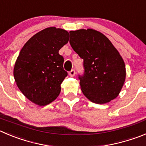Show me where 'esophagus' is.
I'll return each mask as SVG.
<instances>
[{"mask_svg": "<svg viewBox=\"0 0 146 146\" xmlns=\"http://www.w3.org/2000/svg\"><path fill=\"white\" fill-rule=\"evenodd\" d=\"M75 70H74V69H72V70H71L70 72H69V74L71 77H74V76L75 75Z\"/></svg>", "mask_w": 146, "mask_h": 146, "instance_id": "34e87169", "label": "esophagus"}]
</instances>
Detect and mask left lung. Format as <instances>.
<instances>
[{
    "mask_svg": "<svg viewBox=\"0 0 146 146\" xmlns=\"http://www.w3.org/2000/svg\"><path fill=\"white\" fill-rule=\"evenodd\" d=\"M69 33L71 46L84 61L85 73L79 76L82 92L95 104L110 102L119 96L126 77L121 55L97 30L82 29Z\"/></svg>",
    "mask_w": 146,
    "mask_h": 146,
    "instance_id": "left-lung-1",
    "label": "left lung"
}]
</instances>
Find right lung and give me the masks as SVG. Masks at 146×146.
<instances>
[{"instance_id":"right-lung-1","label":"right lung","mask_w":146,"mask_h":146,"mask_svg":"<svg viewBox=\"0 0 146 146\" xmlns=\"http://www.w3.org/2000/svg\"><path fill=\"white\" fill-rule=\"evenodd\" d=\"M69 39L66 30L52 27L36 33L21 48L14 65V80L20 91L34 104L48 105L59 95L68 74L58 51Z\"/></svg>"}]
</instances>
